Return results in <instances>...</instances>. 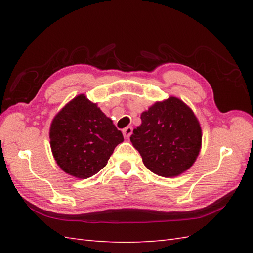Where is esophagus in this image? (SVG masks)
Segmentation results:
<instances>
[{
  "instance_id": "1",
  "label": "esophagus",
  "mask_w": 253,
  "mask_h": 253,
  "mask_svg": "<svg viewBox=\"0 0 253 253\" xmlns=\"http://www.w3.org/2000/svg\"><path fill=\"white\" fill-rule=\"evenodd\" d=\"M131 133H132V127H130V126H128L123 129V135L125 138H129Z\"/></svg>"
}]
</instances>
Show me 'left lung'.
Wrapping results in <instances>:
<instances>
[{"label":"left lung","instance_id":"obj_1","mask_svg":"<svg viewBox=\"0 0 253 253\" xmlns=\"http://www.w3.org/2000/svg\"><path fill=\"white\" fill-rule=\"evenodd\" d=\"M141 125L130 137L143 164L162 177H176L189 169L199 155L202 130L195 113L170 95L141 113Z\"/></svg>","mask_w":253,"mask_h":253}]
</instances>
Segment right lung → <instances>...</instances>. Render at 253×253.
<instances>
[{"label": "right lung", "instance_id": "add662e5", "mask_svg": "<svg viewBox=\"0 0 253 253\" xmlns=\"http://www.w3.org/2000/svg\"><path fill=\"white\" fill-rule=\"evenodd\" d=\"M53 158L66 174L79 179L95 175L124 141L113 121L96 103L78 94L53 118L50 126Z\"/></svg>", "mask_w": 253, "mask_h": 253}]
</instances>
